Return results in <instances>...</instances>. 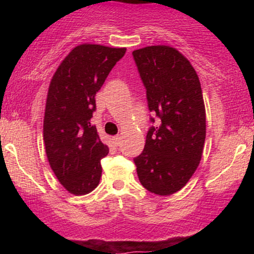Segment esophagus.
<instances>
[{
	"label": "esophagus",
	"mask_w": 254,
	"mask_h": 254,
	"mask_svg": "<svg viewBox=\"0 0 254 254\" xmlns=\"http://www.w3.org/2000/svg\"><path fill=\"white\" fill-rule=\"evenodd\" d=\"M112 141H113V143H115L116 145H119V144H121V136H119V135L113 136L112 137Z\"/></svg>",
	"instance_id": "esophagus-1"
}]
</instances>
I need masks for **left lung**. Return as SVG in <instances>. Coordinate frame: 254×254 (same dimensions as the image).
Here are the masks:
<instances>
[{
    "label": "left lung",
    "mask_w": 254,
    "mask_h": 254,
    "mask_svg": "<svg viewBox=\"0 0 254 254\" xmlns=\"http://www.w3.org/2000/svg\"><path fill=\"white\" fill-rule=\"evenodd\" d=\"M132 56L148 109L159 119L148 130L144 149L133 162L148 191L168 196L186 185L202 159L205 109L199 78L190 62L171 46H147Z\"/></svg>",
    "instance_id": "1"
}]
</instances>
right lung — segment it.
Wrapping results in <instances>:
<instances>
[{
  "mask_svg": "<svg viewBox=\"0 0 254 254\" xmlns=\"http://www.w3.org/2000/svg\"><path fill=\"white\" fill-rule=\"evenodd\" d=\"M127 49L82 44L74 48L52 77L44 116V143L55 176L70 193L98 186L100 160L109 148L100 141L93 113L95 95Z\"/></svg>",
  "mask_w": 254,
  "mask_h": 254,
  "instance_id": "1",
  "label": "right lung"
}]
</instances>
